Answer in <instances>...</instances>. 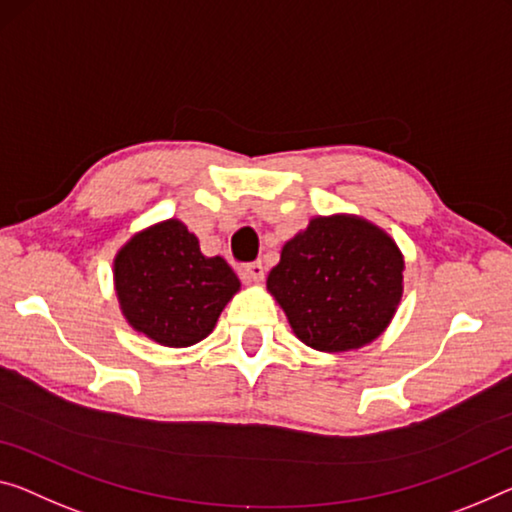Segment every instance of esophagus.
<instances>
[{"instance_id":"esophagus-1","label":"esophagus","mask_w":512,"mask_h":512,"mask_svg":"<svg viewBox=\"0 0 512 512\" xmlns=\"http://www.w3.org/2000/svg\"><path fill=\"white\" fill-rule=\"evenodd\" d=\"M242 277H245V281H261L265 277L263 263L256 261V263L245 265V270H242Z\"/></svg>"}]
</instances>
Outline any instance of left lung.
Instances as JSON below:
<instances>
[{
  "instance_id": "obj_1",
  "label": "left lung",
  "mask_w": 512,
  "mask_h": 512,
  "mask_svg": "<svg viewBox=\"0 0 512 512\" xmlns=\"http://www.w3.org/2000/svg\"><path fill=\"white\" fill-rule=\"evenodd\" d=\"M405 261L387 233L352 215L316 217L281 249L267 290L302 343L320 352L375 341L403 297Z\"/></svg>"
}]
</instances>
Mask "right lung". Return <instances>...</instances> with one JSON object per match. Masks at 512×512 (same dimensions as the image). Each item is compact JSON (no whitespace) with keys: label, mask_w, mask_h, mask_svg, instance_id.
<instances>
[{"label":"right lung","mask_w":512,"mask_h":512,"mask_svg":"<svg viewBox=\"0 0 512 512\" xmlns=\"http://www.w3.org/2000/svg\"><path fill=\"white\" fill-rule=\"evenodd\" d=\"M114 283L125 320L167 348L203 341L240 290L229 263L203 256L178 219L132 235L114 258Z\"/></svg>","instance_id":"add662e5"}]
</instances>
